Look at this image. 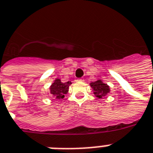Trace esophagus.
<instances>
[{
	"instance_id": "esophagus-1",
	"label": "esophagus",
	"mask_w": 153,
	"mask_h": 153,
	"mask_svg": "<svg viewBox=\"0 0 153 153\" xmlns=\"http://www.w3.org/2000/svg\"><path fill=\"white\" fill-rule=\"evenodd\" d=\"M78 81H84V79L83 78H79V79H77Z\"/></svg>"
}]
</instances>
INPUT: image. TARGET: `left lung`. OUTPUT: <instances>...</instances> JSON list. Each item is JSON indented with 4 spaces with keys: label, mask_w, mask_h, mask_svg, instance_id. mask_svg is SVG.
I'll return each instance as SVG.
<instances>
[{
    "label": "left lung",
    "mask_w": 153,
    "mask_h": 153,
    "mask_svg": "<svg viewBox=\"0 0 153 153\" xmlns=\"http://www.w3.org/2000/svg\"><path fill=\"white\" fill-rule=\"evenodd\" d=\"M91 87L93 88L94 95L98 97V98H103L109 92L108 86L102 83L101 80H97V81L91 83Z\"/></svg>",
    "instance_id": "8db88e82"
}]
</instances>
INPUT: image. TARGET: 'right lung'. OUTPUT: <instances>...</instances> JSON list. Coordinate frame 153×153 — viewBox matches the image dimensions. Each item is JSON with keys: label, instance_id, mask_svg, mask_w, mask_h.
Listing matches in <instances>:
<instances>
[{"label": "right lung", "instance_id": "1", "mask_svg": "<svg viewBox=\"0 0 153 153\" xmlns=\"http://www.w3.org/2000/svg\"><path fill=\"white\" fill-rule=\"evenodd\" d=\"M71 84V81L62 83L59 79H55L50 88L51 93L55 95L57 99H62L65 97V94H67L69 87Z\"/></svg>", "mask_w": 153, "mask_h": 153}]
</instances>
